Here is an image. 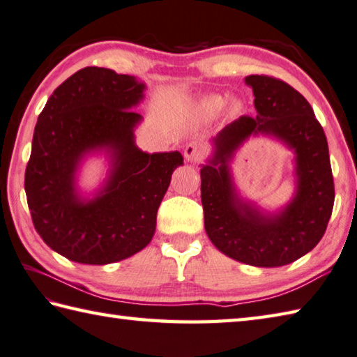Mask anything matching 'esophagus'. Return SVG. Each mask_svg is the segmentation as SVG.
<instances>
[{"instance_id":"34e87169","label":"esophagus","mask_w":357,"mask_h":357,"mask_svg":"<svg viewBox=\"0 0 357 357\" xmlns=\"http://www.w3.org/2000/svg\"><path fill=\"white\" fill-rule=\"evenodd\" d=\"M202 146L198 142H188L185 145V150H184V156L188 160V162H195V160L201 159L202 156Z\"/></svg>"}]
</instances>
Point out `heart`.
Segmentation results:
<instances>
[{
    "mask_svg": "<svg viewBox=\"0 0 357 357\" xmlns=\"http://www.w3.org/2000/svg\"><path fill=\"white\" fill-rule=\"evenodd\" d=\"M222 107H225V99L220 96H207L199 100V108L207 116H215L216 113H220Z\"/></svg>",
    "mask_w": 357,
    "mask_h": 357,
    "instance_id": "1",
    "label": "heart"
}]
</instances>
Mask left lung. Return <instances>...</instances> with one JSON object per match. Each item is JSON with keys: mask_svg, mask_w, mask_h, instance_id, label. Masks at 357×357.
Here are the masks:
<instances>
[{"mask_svg": "<svg viewBox=\"0 0 357 357\" xmlns=\"http://www.w3.org/2000/svg\"><path fill=\"white\" fill-rule=\"evenodd\" d=\"M257 116H241L213 137V156L201 169L204 227L215 248L258 268L284 266L322 240L334 206V181L322 125L311 105L288 83L248 75ZM254 134L274 135L296 158V193L282 211L263 213L236 193L229 160Z\"/></svg>", "mask_w": 357, "mask_h": 357, "instance_id": "1", "label": "left lung"}]
</instances>
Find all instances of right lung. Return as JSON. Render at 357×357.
<instances>
[{
  "mask_svg": "<svg viewBox=\"0 0 357 357\" xmlns=\"http://www.w3.org/2000/svg\"><path fill=\"white\" fill-rule=\"evenodd\" d=\"M144 89L136 77L88 66L63 82L38 116L24 176L27 206L38 235L68 260L121 261L155 235L159 204L183 155L136 146L142 116L132 108ZM94 151L109 153L112 169L96 197L85 200L75 174Z\"/></svg>",
  "mask_w": 357,
  "mask_h": 357,
  "instance_id": "add662e5",
  "label": "right lung"
}]
</instances>
